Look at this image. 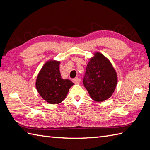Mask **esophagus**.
Listing matches in <instances>:
<instances>
[{"label":"esophagus","instance_id":"1","mask_svg":"<svg viewBox=\"0 0 150 150\" xmlns=\"http://www.w3.org/2000/svg\"><path fill=\"white\" fill-rule=\"evenodd\" d=\"M72 81L74 82V83H75V84H79V83H80L81 80H80V79H79V78H75V79H73Z\"/></svg>","mask_w":150,"mask_h":150}]
</instances>
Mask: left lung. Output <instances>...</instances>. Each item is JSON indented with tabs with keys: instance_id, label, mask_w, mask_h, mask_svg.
<instances>
[{
	"instance_id": "left-lung-1",
	"label": "left lung",
	"mask_w": 150,
	"mask_h": 150,
	"mask_svg": "<svg viewBox=\"0 0 150 150\" xmlns=\"http://www.w3.org/2000/svg\"><path fill=\"white\" fill-rule=\"evenodd\" d=\"M117 83V75L109 59L96 52L86 66L83 85L91 98L97 102L111 97Z\"/></svg>"
}]
</instances>
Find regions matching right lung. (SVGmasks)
<instances>
[{"label": "right lung", "mask_w": 150, "mask_h": 150, "mask_svg": "<svg viewBox=\"0 0 150 150\" xmlns=\"http://www.w3.org/2000/svg\"><path fill=\"white\" fill-rule=\"evenodd\" d=\"M59 64L60 61H47L36 78V90L41 97L50 104H59L64 101L70 88L74 85L69 79L62 78Z\"/></svg>", "instance_id": "add662e5"}]
</instances>
